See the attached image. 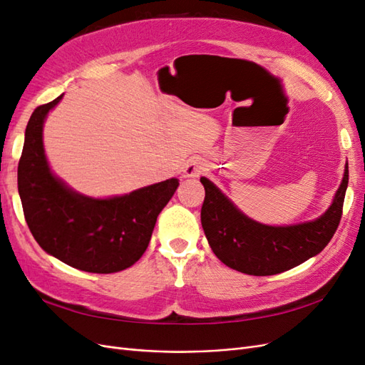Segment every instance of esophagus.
Returning <instances> with one entry per match:
<instances>
[{"instance_id":"esophagus-1","label":"esophagus","mask_w":365,"mask_h":365,"mask_svg":"<svg viewBox=\"0 0 365 365\" xmlns=\"http://www.w3.org/2000/svg\"><path fill=\"white\" fill-rule=\"evenodd\" d=\"M202 172H205V163L202 160H192L189 164L185 165V175L190 176V178H196Z\"/></svg>"}]
</instances>
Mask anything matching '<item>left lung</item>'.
I'll list each match as a JSON object with an SVG mask.
<instances>
[{
    "mask_svg": "<svg viewBox=\"0 0 365 365\" xmlns=\"http://www.w3.org/2000/svg\"><path fill=\"white\" fill-rule=\"evenodd\" d=\"M205 200L201 224L210 248L228 268L250 275H274L288 271L322 252L335 235L349 184V164L332 204L317 219L291 225H268L248 217L201 176Z\"/></svg>",
    "mask_w": 365,
    "mask_h": 365,
    "instance_id": "obj_1",
    "label": "left lung"
}]
</instances>
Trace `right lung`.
I'll return each mask as SVG.
<instances>
[{"instance_id": "1", "label": "right lung", "mask_w": 365, "mask_h": 365, "mask_svg": "<svg viewBox=\"0 0 365 365\" xmlns=\"http://www.w3.org/2000/svg\"><path fill=\"white\" fill-rule=\"evenodd\" d=\"M63 94L33 111L18 164V192L33 237L70 267L111 274L132 267L146 251L161 210L180 180L170 178L125 195L93 197L73 190L50 168L43 123Z\"/></svg>"}]
</instances>
